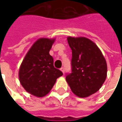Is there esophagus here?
Returning a JSON list of instances; mask_svg holds the SVG:
<instances>
[{
    "label": "esophagus",
    "instance_id": "34e87169",
    "mask_svg": "<svg viewBox=\"0 0 122 122\" xmlns=\"http://www.w3.org/2000/svg\"><path fill=\"white\" fill-rule=\"evenodd\" d=\"M60 69H61V71L62 72H63V73H64V72H65V68H64L63 66V67H61V68Z\"/></svg>",
    "mask_w": 122,
    "mask_h": 122
}]
</instances>
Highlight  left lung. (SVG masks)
<instances>
[{
    "instance_id": "obj_1",
    "label": "left lung",
    "mask_w": 122,
    "mask_h": 122,
    "mask_svg": "<svg viewBox=\"0 0 122 122\" xmlns=\"http://www.w3.org/2000/svg\"><path fill=\"white\" fill-rule=\"evenodd\" d=\"M72 50L71 72L66 80L72 92L80 97L93 94L106 80L107 65L97 45L84 37H68Z\"/></svg>"
}]
</instances>
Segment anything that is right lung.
<instances>
[{"label":"right lung","instance_id":"1","mask_svg":"<svg viewBox=\"0 0 122 122\" xmlns=\"http://www.w3.org/2000/svg\"><path fill=\"white\" fill-rule=\"evenodd\" d=\"M54 39L40 38L30 48L21 65L19 78L26 91L36 97L50 92L63 72L53 66L50 50Z\"/></svg>","mask_w":122,"mask_h":122}]
</instances>
